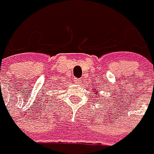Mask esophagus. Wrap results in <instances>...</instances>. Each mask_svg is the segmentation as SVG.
<instances>
[{"instance_id":"esophagus-1","label":"esophagus","mask_w":154,"mask_h":154,"mask_svg":"<svg viewBox=\"0 0 154 154\" xmlns=\"http://www.w3.org/2000/svg\"><path fill=\"white\" fill-rule=\"evenodd\" d=\"M75 81L76 83H80L81 82V79H75Z\"/></svg>"}]
</instances>
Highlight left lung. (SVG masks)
Instances as JSON below:
<instances>
[{
    "mask_svg": "<svg viewBox=\"0 0 154 154\" xmlns=\"http://www.w3.org/2000/svg\"><path fill=\"white\" fill-rule=\"evenodd\" d=\"M95 93H97V91H95ZM95 96H96V94H95Z\"/></svg>",
    "mask_w": 154,
    "mask_h": 154,
    "instance_id": "8db88e82",
    "label": "left lung"
}]
</instances>
